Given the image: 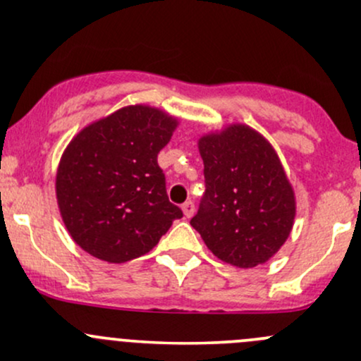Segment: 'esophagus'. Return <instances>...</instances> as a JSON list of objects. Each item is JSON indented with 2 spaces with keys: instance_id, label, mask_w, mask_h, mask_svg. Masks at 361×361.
<instances>
[{
  "instance_id": "obj_1",
  "label": "esophagus",
  "mask_w": 361,
  "mask_h": 361,
  "mask_svg": "<svg viewBox=\"0 0 361 361\" xmlns=\"http://www.w3.org/2000/svg\"><path fill=\"white\" fill-rule=\"evenodd\" d=\"M181 209H183L185 217H192L193 212H195V204H193L192 200H187L183 205H181Z\"/></svg>"
}]
</instances>
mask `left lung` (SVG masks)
I'll use <instances>...</instances> for the list:
<instances>
[{"label": "left lung", "mask_w": 361, "mask_h": 361, "mask_svg": "<svg viewBox=\"0 0 361 361\" xmlns=\"http://www.w3.org/2000/svg\"><path fill=\"white\" fill-rule=\"evenodd\" d=\"M205 192L190 224L217 259L250 269L290 236L295 193L279 157L255 130L233 125L199 140Z\"/></svg>", "instance_id": "obj_1"}]
</instances>
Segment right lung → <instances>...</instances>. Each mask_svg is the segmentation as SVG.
Segmentation results:
<instances>
[{
	"mask_svg": "<svg viewBox=\"0 0 361 361\" xmlns=\"http://www.w3.org/2000/svg\"><path fill=\"white\" fill-rule=\"evenodd\" d=\"M176 120L149 106H128L82 130L56 174L61 217L75 243L111 264L145 255L174 219L157 154Z\"/></svg>",
	"mask_w": 361,
	"mask_h": 361,
	"instance_id": "right-lung-1",
	"label": "right lung"
}]
</instances>
